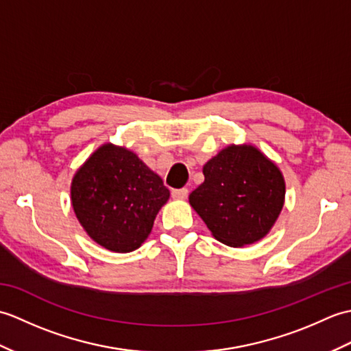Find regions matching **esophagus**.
Here are the masks:
<instances>
[{
    "mask_svg": "<svg viewBox=\"0 0 351 351\" xmlns=\"http://www.w3.org/2000/svg\"><path fill=\"white\" fill-rule=\"evenodd\" d=\"M189 196V190L187 189H180V190H171V197L176 200H184Z\"/></svg>",
    "mask_w": 351,
    "mask_h": 351,
    "instance_id": "34e87169",
    "label": "esophagus"
}]
</instances>
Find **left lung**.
<instances>
[{
    "label": "left lung",
    "instance_id": "8db88e82",
    "mask_svg": "<svg viewBox=\"0 0 351 351\" xmlns=\"http://www.w3.org/2000/svg\"><path fill=\"white\" fill-rule=\"evenodd\" d=\"M202 171L205 181L189 200L215 240L230 247L263 240L285 204L278 164L250 143L228 145Z\"/></svg>",
    "mask_w": 351,
    "mask_h": 351
}]
</instances>
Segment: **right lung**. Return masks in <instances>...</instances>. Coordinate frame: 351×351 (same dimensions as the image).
<instances>
[{"mask_svg":"<svg viewBox=\"0 0 351 351\" xmlns=\"http://www.w3.org/2000/svg\"><path fill=\"white\" fill-rule=\"evenodd\" d=\"M170 191L125 146L104 143L83 162L71 184V204L95 243L128 253L146 241Z\"/></svg>","mask_w":351,"mask_h":351,"instance_id":"1","label":"right lung"}]
</instances>
